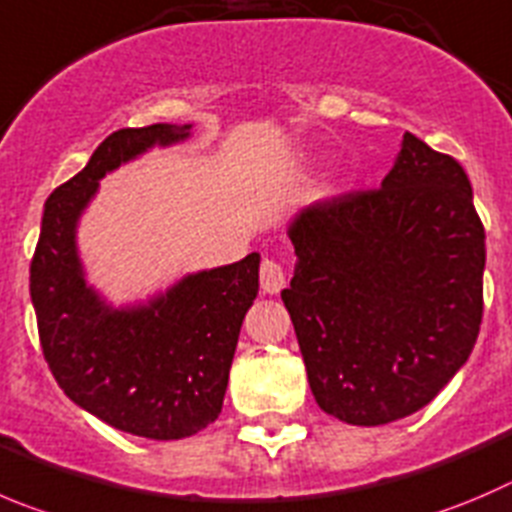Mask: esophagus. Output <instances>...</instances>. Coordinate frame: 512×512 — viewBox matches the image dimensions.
<instances>
[{
	"label": "esophagus",
	"instance_id": "1",
	"mask_svg": "<svg viewBox=\"0 0 512 512\" xmlns=\"http://www.w3.org/2000/svg\"><path fill=\"white\" fill-rule=\"evenodd\" d=\"M259 279H261V289H264L266 294H279L286 284L284 266H281L276 259H269V256H266V259L261 261Z\"/></svg>",
	"mask_w": 512,
	"mask_h": 512
}]
</instances>
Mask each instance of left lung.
<instances>
[{
  "label": "left lung",
  "instance_id": "8db88e82",
  "mask_svg": "<svg viewBox=\"0 0 512 512\" xmlns=\"http://www.w3.org/2000/svg\"><path fill=\"white\" fill-rule=\"evenodd\" d=\"M289 236L281 299L316 405L374 427L432 402L483 321L485 228L462 165L405 133L382 188L314 203Z\"/></svg>",
  "mask_w": 512,
  "mask_h": 512
}]
</instances>
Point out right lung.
Segmentation results:
<instances>
[{
  "instance_id": "right-lung-1",
  "label": "right lung",
  "mask_w": 512,
  "mask_h": 512,
  "mask_svg": "<svg viewBox=\"0 0 512 512\" xmlns=\"http://www.w3.org/2000/svg\"><path fill=\"white\" fill-rule=\"evenodd\" d=\"M191 125L107 135L90 163L52 191L32 264L42 354L67 397L115 430L180 440L216 422L243 316L259 291V253L201 271L150 306L110 311L85 286L75 223L97 180L150 145L186 138Z\"/></svg>"
}]
</instances>
